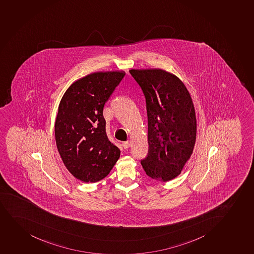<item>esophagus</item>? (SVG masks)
<instances>
[{"mask_svg": "<svg viewBox=\"0 0 254 254\" xmlns=\"http://www.w3.org/2000/svg\"><path fill=\"white\" fill-rule=\"evenodd\" d=\"M131 145V141L130 140H127V141L124 142L123 143V146L125 149H128V148H129Z\"/></svg>", "mask_w": 254, "mask_h": 254, "instance_id": "esophagus-1", "label": "esophagus"}]
</instances>
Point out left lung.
<instances>
[{
	"label": "left lung",
	"mask_w": 254,
	"mask_h": 254,
	"mask_svg": "<svg viewBox=\"0 0 254 254\" xmlns=\"http://www.w3.org/2000/svg\"><path fill=\"white\" fill-rule=\"evenodd\" d=\"M145 97L149 152L141 160L148 177L168 182L192 154L196 119L189 92L176 75L160 68L131 69Z\"/></svg>",
	"instance_id": "obj_1"
}]
</instances>
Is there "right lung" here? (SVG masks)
Instances as JSON below:
<instances>
[{
    "mask_svg": "<svg viewBox=\"0 0 254 254\" xmlns=\"http://www.w3.org/2000/svg\"><path fill=\"white\" fill-rule=\"evenodd\" d=\"M125 75L124 71L87 75L72 83L60 101L57 148L70 173L82 182L104 179L120 158L121 150L108 138L103 110Z\"/></svg>",
    "mask_w": 254,
    "mask_h": 254,
    "instance_id": "1",
    "label": "right lung"
}]
</instances>
